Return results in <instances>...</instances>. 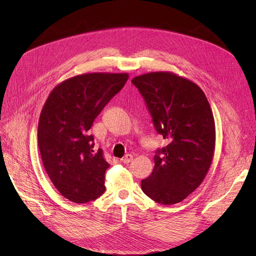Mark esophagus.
I'll return each mask as SVG.
<instances>
[{
	"instance_id": "esophagus-1",
	"label": "esophagus",
	"mask_w": 256,
	"mask_h": 256,
	"mask_svg": "<svg viewBox=\"0 0 256 256\" xmlns=\"http://www.w3.org/2000/svg\"><path fill=\"white\" fill-rule=\"evenodd\" d=\"M132 154H126V156H124L122 158H121V162H122V163H124V164H128V163H130L132 162Z\"/></svg>"
}]
</instances>
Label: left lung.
Masks as SVG:
<instances>
[{
    "mask_svg": "<svg viewBox=\"0 0 256 256\" xmlns=\"http://www.w3.org/2000/svg\"><path fill=\"white\" fill-rule=\"evenodd\" d=\"M143 96L156 132L168 145L154 154L142 191L158 204H176L204 180L210 167L216 128L204 92L186 78L154 72L132 80Z\"/></svg>",
    "mask_w": 256,
    "mask_h": 256,
    "instance_id": "1",
    "label": "left lung"
}]
</instances>
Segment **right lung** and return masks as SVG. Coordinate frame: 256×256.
Returning <instances> with one entry per match:
<instances>
[{
  "label": "right lung",
  "instance_id": "add662e5",
  "mask_svg": "<svg viewBox=\"0 0 256 256\" xmlns=\"http://www.w3.org/2000/svg\"><path fill=\"white\" fill-rule=\"evenodd\" d=\"M128 78V74L91 72L63 80L52 90L40 113L38 147L52 182L76 204L104 192L110 164L89 134L94 119Z\"/></svg>",
  "mask_w": 256,
  "mask_h": 256
}]
</instances>
